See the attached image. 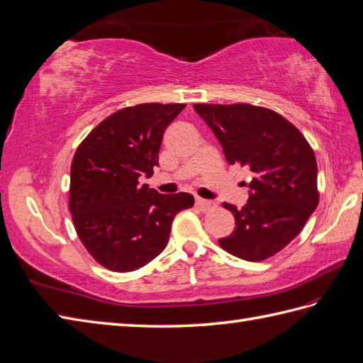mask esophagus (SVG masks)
Segmentation results:
<instances>
[{
	"instance_id": "obj_1",
	"label": "esophagus",
	"mask_w": 363,
	"mask_h": 363,
	"mask_svg": "<svg viewBox=\"0 0 363 363\" xmlns=\"http://www.w3.org/2000/svg\"><path fill=\"white\" fill-rule=\"evenodd\" d=\"M196 206H197L200 211L206 212V211H209V209L214 208V206H216V203H214V201H211V200H206V199H200V197H197V199H196Z\"/></svg>"
}]
</instances>
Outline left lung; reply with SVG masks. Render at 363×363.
<instances>
[{"instance_id": "obj_1", "label": "left lung", "mask_w": 363, "mask_h": 363, "mask_svg": "<svg viewBox=\"0 0 363 363\" xmlns=\"http://www.w3.org/2000/svg\"><path fill=\"white\" fill-rule=\"evenodd\" d=\"M214 132L229 164L251 172L250 199L234 214L231 235L220 238L238 259L260 262L294 240L319 203L317 162L300 130L267 108L252 104H194Z\"/></svg>"}]
</instances>
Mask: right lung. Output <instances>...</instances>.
I'll use <instances>...</instances> for the list:
<instances>
[{"label": "right lung", "mask_w": 363, "mask_h": 363, "mask_svg": "<svg viewBox=\"0 0 363 363\" xmlns=\"http://www.w3.org/2000/svg\"><path fill=\"white\" fill-rule=\"evenodd\" d=\"M183 109L146 103L117 111L77 149L69 209L79 240L104 268L129 272L154 260L174 217L194 205L188 192L160 194L138 182L152 177L164 130Z\"/></svg>", "instance_id": "right-lung-1"}]
</instances>
